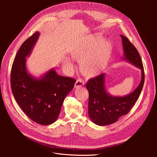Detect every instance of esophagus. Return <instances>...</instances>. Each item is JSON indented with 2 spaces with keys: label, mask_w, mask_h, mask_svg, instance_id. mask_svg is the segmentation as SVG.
Instances as JSON below:
<instances>
[{
  "label": "esophagus",
  "mask_w": 157,
  "mask_h": 157,
  "mask_svg": "<svg viewBox=\"0 0 157 157\" xmlns=\"http://www.w3.org/2000/svg\"><path fill=\"white\" fill-rule=\"evenodd\" d=\"M84 84V81L82 79H78L76 82H75V87H80V86H82Z\"/></svg>",
  "instance_id": "1"
}]
</instances>
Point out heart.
Instances as JSON below:
<instances>
[{
  "label": "heart",
  "mask_w": 157,
  "mask_h": 157,
  "mask_svg": "<svg viewBox=\"0 0 157 157\" xmlns=\"http://www.w3.org/2000/svg\"><path fill=\"white\" fill-rule=\"evenodd\" d=\"M101 39L91 36L87 43L78 45L72 52L73 58L81 61L80 69L82 73L88 77L99 75L107 65L111 53L110 44L104 41L101 43ZM66 63L73 65L72 61L68 59Z\"/></svg>",
  "instance_id": "b5f03b06"
}]
</instances>
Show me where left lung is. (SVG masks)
<instances>
[{
    "label": "left lung",
    "mask_w": 157,
    "mask_h": 157,
    "mask_svg": "<svg viewBox=\"0 0 157 157\" xmlns=\"http://www.w3.org/2000/svg\"><path fill=\"white\" fill-rule=\"evenodd\" d=\"M124 52V59L142 70V79L137 87L132 93L116 97L109 94L105 88L104 74L89 79L86 87L89 91L88 114L92 121L99 125L113 124L118 119L128 114L142 91L145 74L140 56L133 44L125 36L121 35Z\"/></svg>",
    "instance_id": "obj_1"
}]
</instances>
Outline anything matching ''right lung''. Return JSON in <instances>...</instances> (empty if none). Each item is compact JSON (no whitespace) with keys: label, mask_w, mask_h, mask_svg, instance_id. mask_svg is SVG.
<instances>
[{"label":"right lung","mask_w":157,"mask_h":157,"mask_svg":"<svg viewBox=\"0 0 157 157\" xmlns=\"http://www.w3.org/2000/svg\"><path fill=\"white\" fill-rule=\"evenodd\" d=\"M40 35L36 32L19 48L12 64L10 83L14 98L24 113L37 124L47 125L58 119L64 98L76 79L56 74L53 69L36 79L26 68L28 56Z\"/></svg>","instance_id":"1"}]
</instances>
